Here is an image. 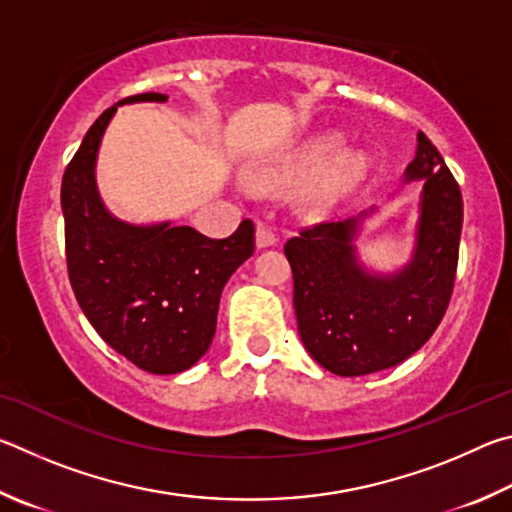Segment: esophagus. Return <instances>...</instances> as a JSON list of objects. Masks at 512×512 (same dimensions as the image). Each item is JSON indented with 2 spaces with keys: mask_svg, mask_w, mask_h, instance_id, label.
I'll return each mask as SVG.
<instances>
[{
  "mask_svg": "<svg viewBox=\"0 0 512 512\" xmlns=\"http://www.w3.org/2000/svg\"><path fill=\"white\" fill-rule=\"evenodd\" d=\"M274 245H276L274 233L267 227H263V224H258V227H256V247L267 249V247H274Z\"/></svg>",
  "mask_w": 512,
  "mask_h": 512,
  "instance_id": "1",
  "label": "esophagus"
}]
</instances>
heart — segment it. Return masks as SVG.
<instances>
[{"label": "heart", "mask_w": 512, "mask_h": 512, "mask_svg": "<svg viewBox=\"0 0 512 512\" xmlns=\"http://www.w3.org/2000/svg\"><path fill=\"white\" fill-rule=\"evenodd\" d=\"M339 134H319L285 152L263 170V179L272 186H303L317 178L310 188L308 204L315 209H330L362 182L369 159L362 152H346Z\"/></svg>", "instance_id": "1"}]
</instances>
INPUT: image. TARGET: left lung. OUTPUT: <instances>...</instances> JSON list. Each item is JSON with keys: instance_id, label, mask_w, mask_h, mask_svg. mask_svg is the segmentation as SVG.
I'll list each match as a JSON object with an SVG mask.
<instances>
[{"instance_id": "left-lung-1", "label": "left lung", "mask_w": 512, "mask_h": 512, "mask_svg": "<svg viewBox=\"0 0 512 512\" xmlns=\"http://www.w3.org/2000/svg\"><path fill=\"white\" fill-rule=\"evenodd\" d=\"M411 182H423L414 245L393 270H373L357 251L378 206L285 242L301 342L312 360L342 378L405 362L434 335L450 303L463 200L441 152L423 132L416 134V155L400 188Z\"/></svg>"}]
</instances>
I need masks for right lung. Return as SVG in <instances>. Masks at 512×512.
I'll return each mask as SVG.
<instances>
[{
    "mask_svg": "<svg viewBox=\"0 0 512 512\" xmlns=\"http://www.w3.org/2000/svg\"><path fill=\"white\" fill-rule=\"evenodd\" d=\"M137 94L112 105L87 130L62 177L69 281L96 333L139 369L173 375L206 355L231 274L254 254V224L215 240L173 220H121L103 202L96 161L121 105L166 103Z\"/></svg>",
    "mask_w": 512,
    "mask_h": 512,
    "instance_id": "add662e5",
    "label": "right lung"
}]
</instances>
